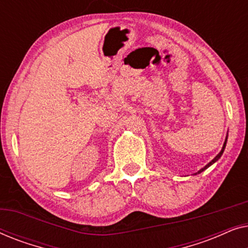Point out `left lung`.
I'll list each match as a JSON object with an SVG mask.
<instances>
[{
  "label": "left lung",
  "mask_w": 248,
  "mask_h": 248,
  "mask_svg": "<svg viewBox=\"0 0 248 248\" xmlns=\"http://www.w3.org/2000/svg\"><path fill=\"white\" fill-rule=\"evenodd\" d=\"M227 138H228V137H227ZM227 138H226V141H225V143H223V147H222V149H221V151H220V152H219V154L216 155V158H215V159H213V160H211V161H210L208 165H205V166H204V167H203L202 169H200V170H199L198 172H195V174H194V175H198V174H200V172L204 171V170H205V169H208V168L210 167V166H211V165H213V164H215V162H216L217 160H218V159H219L220 157H221V155H222V154H223V150H225V148H226V143H227Z\"/></svg>",
  "instance_id": "1"
}]
</instances>
